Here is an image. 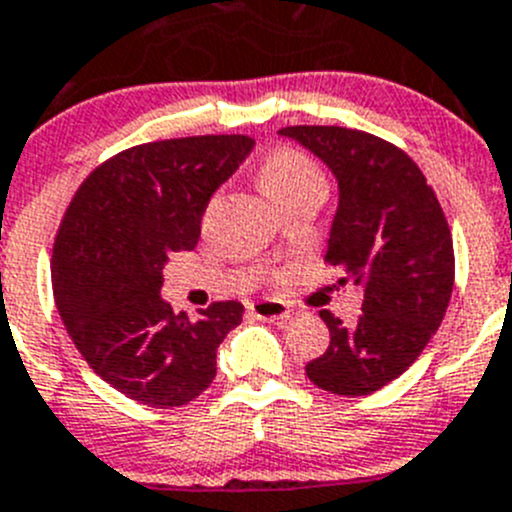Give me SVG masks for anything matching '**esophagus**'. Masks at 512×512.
Instances as JSON below:
<instances>
[{
    "mask_svg": "<svg viewBox=\"0 0 512 512\" xmlns=\"http://www.w3.org/2000/svg\"><path fill=\"white\" fill-rule=\"evenodd\" d=\"M247 310H250L255 318H260V321H283V318H290V308L283 300H257V303H252Z\"/></svg>",
    "mask_w": 512,
    "mask_h": 512,
    "instance_id": "obj_1",
    "label": "esophagus"
}]
</instances>
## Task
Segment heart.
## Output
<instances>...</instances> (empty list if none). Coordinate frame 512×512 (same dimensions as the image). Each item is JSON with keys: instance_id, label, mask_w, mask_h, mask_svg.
I'll return each mask as SVG.
<instances>
[{"instance_id": "b5f03b06", "label": "heart", "mask_w": 512, "mask_h": 512, "mask_svg": "<svg viewBox=\"0 0 512 512\" xmlns=\"http://www.w3.org/2000/svg\"><path fill=\"white\" fill-rule=\"evenodd\" d=\"M313 181H323L321 171L315 169L308 156L293 151V148L272 151L260 169V184L272 202L290 194V191L300 189V186L313 184Z\"/></svg>"}]
</instances>
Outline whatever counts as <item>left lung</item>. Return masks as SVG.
Returning <instances> with one entry per match:
<instances>
[{
    "label": "left lung",
    "mask_w": 512,
    "mask_h": 512,
    "mask_svg": "<svg viewBox=\"0 0 512 512\" xmlns=\"http://www.w3.org/2000/svg\"><path fill=\"white\" fill-rule=\"evenodd\" d=\"M338 181L326 262L364 285L361 318H321L331 343L305 366L315 386L366 396L399 379L442 323L455 285V250L442 207L419 166L384 138L341 126H288Z\"/></svg>",
    "instance_id": "left-lung-1"
}]
</instances>
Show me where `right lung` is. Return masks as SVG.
<instances>
[{"label": "right lung", "instance_id": "obj_1", "mask_svg": "<svg viewBox=\"0 0 512 512\" xmlns=\"http://www.w3.org/2000/svg\"><path fill=\"white\" fill-rule=\"evenodd\" d=\"M255 148L250 136L141 143L80 184L52 247V293L80 356L148 407L197 399L217 376V348L245 305L222 300L199 321L161 298L171 252L194 250L214 191Z\"/></svg>", "mask_w": 512, "mask_h": 512}]
</instances>
